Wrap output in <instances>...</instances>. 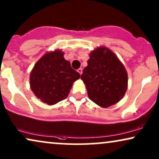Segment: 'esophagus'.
<instances>
[{"instance_id": "34e87169", "label": "esophagus", "mask_w": 159, "mask_h": 159, "mask_svg": "<svg viewBox=\"0 0 159 159\" xmlns=\"http://www.w3.org/2000/svg\"><path fill=\"white\" fill-rule=\"evenodd\" d=\"M77 71H78V73L80 74V75H81V74H82V69H81V68H79V69H78Z\"/></svg>"}]
</instances>
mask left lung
I'll return each mask as SVG.
<instances>
[{"label":"left lung","mask_w":159,"mask_h":159,"mask_svg":"<svg viewBox=\"0 0 159 159\" xmlns=\"http://www.w3.org/2000/svg\"><path fill=\"white\" fill-rule=\"evenodd\" d=\"M81 78L89 99L103 108L122 99L128 87V74L115 54L100 47L89 54Z\"/></svg>","instance_id":"8db88e82"}]
</instances>
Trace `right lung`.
<instances>
[{
    "label": "right lung",
    "mask_w": 159,
    "mask_h": 159,
    "mask_svg": "<svg viewBox=\"0 0 159 159\" xmlns=\"http://www.w3.org/2000/svg\"><path fill=\"white\" fill-rule=\"evenodd\" d=\"M63 56L64 53L59 50L45 54L36 63L30 75L32 92L48 105L65 100L73 84L80 78V74Z\"/></svg>",
    "instance_id": "obj_1"
}]
</instances>
